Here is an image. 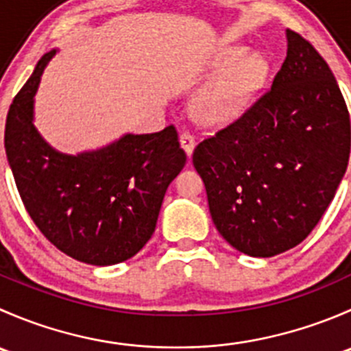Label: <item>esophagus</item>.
I'll return each mask as SVG.
<instances>
[{"label":"esophagus","mask_w":351,"mask_h":351,"mask_svg":"<svg viewBox=\"0 0 351 351\" xmlns=\"http://www.w3.org/2000/svg\"><path fill=\"white\" fill-rule=\"evenodd\" d=\"M180 144H182L183 151H185L186 156H192L193 147H195V139L190 132H182L180 134Z\"/></svg>","instance_id":"obj_1"}]
</instances>
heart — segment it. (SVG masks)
Wrapping results in <instances>:
<instances>
[{
    "instance_id": "1",
    "label": "heart",
    "mask_w": 351,
    "mask_h": 351,
    "mask_svg": "<svg viewBox=\"0 0 351 351\" xmlns=\"http://www.w3.org/2000/svg\"><path fill=\"white\" fill-rule=\"evenodd\" d=\"M226 74L205 88L192 101V115L202 125L232 122L247 108L270 74V59L244 45H229L215 59V73Z\"/></svg>"
}]
</instances>
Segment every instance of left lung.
<instances>
[{
  "mask_svg": "<svg viewBox=\"0 0 351 351\" xmlns=\"http://www.w3.org/2000/svg\"><path fill=\"white\" fill-rule=\"evenodd\" d=\"M350 141L348 108L331 69L287 30V58L270 90L193 151L222 238L256 258L302 243L335 198Z\"/></svg>",
  "mask_w": 351,
  "mask_h": 351,
  "instance_id": "left-lung-1",
  "label": "left lung"
}]
</instances>
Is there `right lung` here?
I'll return each mask as SVG.
<instances>
[{
  "instance_id": "add662e5",
  "label": "right lung",
  "mask_w": 351,
  "mask_h": 351,
  "mask_svg": "<svg viewBox=\"0 0 351 351\" xmlns=\"http://www.w3.org/2000/svg\"><path fill=\"white\" fill-rule=\"evenodd\" d=\"M54 51L42 56L6 117L5 149L25 208L58 250L107 267L151 239L169 183L186 162L173 125L125 134L76 156L49 146L34 125L35 93Z\"/></svg>"
}]
</instances>
